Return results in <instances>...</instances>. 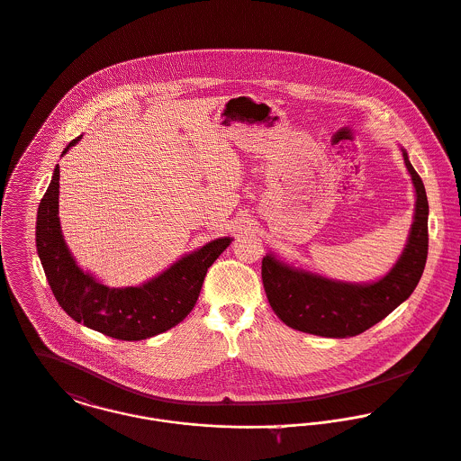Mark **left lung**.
<instances>
[{"instance_id": "8db88e82", "label": "left lung", "mask_w": 461, "mask_h": 461, "mask_svg": "<svg viewBox=\"0 0 461 461\" xmlns=\"http://www.w3.org/2000/svg\"><path fill=\"white\" fill-rule=\"evenodd\" d=\"M403 158L415 187V215L409 242L387 276L369 285H356L294 268L276 256L261 259L267 299L288 327L323 338L357 336L411 295L428 258L429 208L424 184L405 150Z\"/></svg>"}]
</instances>
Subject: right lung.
Masks as SVG:
<instances>
[{
	"label": "right lung",
	"mask_w": 461,
	"mask_h": 461,
	"mask_svg": "<svg viewBox=\"0 0 461 461\" xmlns=\"http://www.w3.org/2000/svg\"><path fill=\"white\" fill-rule=\"evenodd\" d=\"M79 140H72L63 154ZM58 193L56 166L37 212V251L48 283L70 318L114 339L140 341L178 325L196 304L208 267L231 244L230 237L212 240L141 286L109 288L83 272L70 255L59 228Z\"/></svg>",
	"instance_id": "1"
}]
</instances>
